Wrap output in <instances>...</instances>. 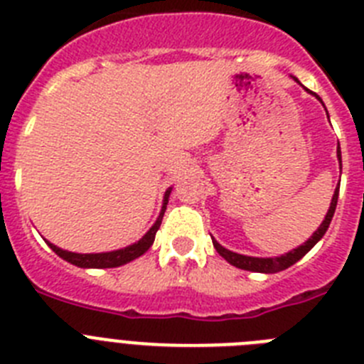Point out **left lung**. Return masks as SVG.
I'll list each match as a JSON object with an SVG mask.
<instances>
[{"label": "left lung", "instance_id": "left-lung-1", "mask_svg": "<svg viewBox=\"0 0 364 364\" xmlns=\"http://www.w3.org/2000/svg\"><path fill=\"white\" fill-rule=\"evenodd\" d=\"M294 80L299 83L297 78H294ZM306 91H308V89H306ZM308 92H311V91H308ZM311 95H314L315 98L319 100L321 104H323V100H321L319 96L315 95V92H311ZM337 159H339V164H341V149H339V147H337ZM337 198H339V186H337L336 191H333V197H332V202H330V208H328L326 217H324V220L321 222V226L317 228V231H315V233L311 235V237L306 240V242L301 244V246L295 247V250H291V252L284 253V255H281V257H247V255H240V253H235V252H230V250H226V247L220 246V244H218L217 240L213 239L215 250H217V252H218V255L224 257V259H226L231 266H235V268L247 269V272H259V273H277V272H282V269L294 266L295 262H297V260H301L302 257L306 255V253L310 252L311 247L315 246V244H317L321 239H323V235L326 233L328 226H330V222H332L333 213H336Z\"/></svg>", "mask_w": 364, "mask_h": 364}]
</instances>
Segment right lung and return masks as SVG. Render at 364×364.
Listing matches in <instances>:
<instances>
[{"instance_id":"add662e5","label":"right lung","mask_w":364,"mask_h":364,"mask_svg":"<svg viewBox=\"0 0 364 364\" xmlns=\"http://www.w3.org/2000/svg\"><path fill=\"white\" fill-rule=\"evenodd\" d=\"M171 189L173 188H169L166 193H164L162 210H160L159 218H156V222L149 228V231L144 235L142 239L136 240L134 244H129V246L122 247V250H114V252H104V253H74V252H67V250L54 246V244L49 242V240H45V242L49 244L50 250H53L58 257H62L63 260H67V262H70V264L74 266H78V268H117V266L127 264V262H131V260L144 255V253L153 246L154 235H156L160 224H162V218H164V213H166L167 200H169Z\"/></svg>"}]
</instances>
